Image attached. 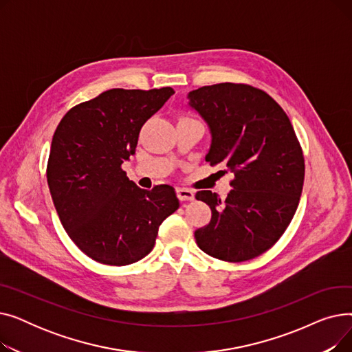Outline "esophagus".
<instances>
[{
	"label": "esophagus",
	"mask_w": 352,
	"mask_h": 352,
	"mask_svg": "<svg viewBox=\"0 0 352 352\" xmlns=\"http://www.w3.org/2000/svg\"><path fill=\"white\" fill-rule=\"evenodd\" d=\"M194 191L188 188H177V197L181 201H192L194 199Z\"/></svg>",
	"instance_id": "obj_1"
}]
</instances>
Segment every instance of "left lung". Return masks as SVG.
I'll return each instance as SVG.
<instances>
[{"mask_svg":"<svg viewBox=\"0 0 352 352\" xmlns=\"http://www.w3.org/2000/svg\"><path fill=\"white\" fill-rule=\"evenodd\" d=\"M187 98L210 129L206 161L224 162L235 175L224 201L211 191L195 194L212 212L195 241L218 260H252L278 241L297 211L305 174L297 135L284 109L251 85H207Z\"/></svg>","mask_w":352,"mask_h":352,"instance_id":"obj_1","label":"left lung"}]
</instances>
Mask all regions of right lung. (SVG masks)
<instances>
[{"mask_svg":"<svg viewBox=\"0 0 352 352\" xmlns=\"http://www.w3.org/2000/svg\"><path fill=\"white\" fill-rule=\"evenodd\" d=\"M173 94L171 87L108 89L71 108L55 129L47 166L54 207L74 244L97 263L140 261L179 207L171 186L142 190L121 170L141 126Z\"/></svg>","mask_w":352,"mask_h":352,"instance_id":"obj_1","label":"right lung"}]
</instances>
